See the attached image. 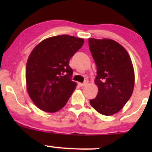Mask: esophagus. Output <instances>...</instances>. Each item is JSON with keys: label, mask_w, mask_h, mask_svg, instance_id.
Segmentation results:
<instances>
[{"label": "esophagus", "mask_w": 152, "mask_h": 152, "mask_svg": "<svg viewBox=\"0 0 152 152\" xmlns=\"http://www.w3.org/2000/svg\"><path fill=\"white\" fill-rule=\"evenodd\" d=\"M88 84V80H85V82H83V83H79V85L80 86V87H85Z\"/></svg>", "instance_id": "obj_1"}]
</instances>
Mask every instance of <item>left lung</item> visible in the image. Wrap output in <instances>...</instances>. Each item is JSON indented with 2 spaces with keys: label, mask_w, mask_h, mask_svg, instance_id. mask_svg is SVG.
<instances>
[{
  "label": "left lung",
  "mask_w": 152,
  "mask_h": 152,
  "mask_svg": "<svg viewBox=\"0 0 152 152\" xmlns=\"http://www.w3.org/2000/svg\"><path fill=\"white\" fill-rule=\"evenodd\" d=\"M89 48L97 67L98 94L90 105L104 115L120 111L132 94L134 73L128 52L110 39L89 38Z\"/></svg>",
  "instance_id": "obj_1"
}]
</instances>
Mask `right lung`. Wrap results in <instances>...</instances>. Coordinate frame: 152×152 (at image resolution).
I'll return each instance as SVG.
<instances>
[{
	"label": "right lung",
	"mask_w": 152,
	"mask_h": 152,
	"mask_svg": "<svg viewBox=\"0 0 152 152\" xmlns=\"http://www.w3.org/2000/svg\"><path fill=\"white\" fill-rule=\"evenodd\" d=\"M83 43L82 38L59 35L42 40L30 53L26 67L27 91L42 111L55 113L67 104L76 87L69 61Z\"/></svg>",
	"instance_id": "obj_1"
}]
</instances>
